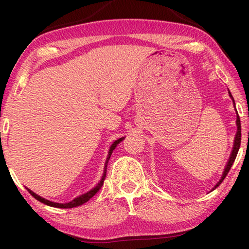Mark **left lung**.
Masks as SVG:
<instances>
[{
  "label": "left lung",
  "instance_id": "left-lung-1",
  "mask_svg": "<svg viewBox=\"0 0 249 249\" xmlns=\"http://www.w3.org/2000/svg\"><path fill=\"white\" fill-rule=\"evenodd\" d=\"M122 141V138H120V140H117V141H115L114 142H113L112 144V146L109 147V150H108V155H107V161H105V169H107V162H108V160H109V157H111V155H112V153H113V150L115 149V147H116V145L119 144V142ZM27 189V191L31 193V195L35 197V199L37 200V201H39V202H41V203H44V204H46V205H49V206H53V208H60V209H70V208H74V206H78V205H81V204H83V203H86L87 201H89L92 196H93L96 192L99 191V189H100V187L98 188L96 187L94 190H91L90 192H88L87 195H83V196H80L79 197H75V199H73L72 201L71 202H69V203H65V204H62V203H56V202H53V201H49V200H47V199H45V197H41L40 196H38V195H36L35 192H33L31 189H28V188H26Z\"/></svg>",
  "mask_w": 249,
  "mask_h": 249
}]
</instances>
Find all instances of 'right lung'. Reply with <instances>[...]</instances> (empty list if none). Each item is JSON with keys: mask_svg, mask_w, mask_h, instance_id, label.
I'll list each match as a JSON object with an SVG mask.
<instances>
[{"mask_svg": "<svg viewBox=\"0 0 249 249\" xmlns=\"http://www.w3.org/2000/svg\"><path fill=\"white\" fill-rule=\"evenodd\" d=\"M231 98H233V96L231 95ZM236 117H237V119H236V125H237V132H236V135H235L233 150H231V156H230L229 161H227V163H226L225 169H224V172H223V175H222V177H221V180L218 181V182L216 183V185H215V187H214V189L217 188L218 185H220V184L222 183V181L224 180V178L226 177V175L229 174V171H230V169H231V165H233V162H234V160H235V158H236V156H237L238 149H239V146H241V135H242V134H241V120H239L238 113H237V116H236ZM102 180H103V179H102ZM102 182H103V181H101L99 185H102ZM214 189H213V190H214Z\"/></svg>", "mask_w": 249, "mask_h": 249, "instance_id": "right-lung-1", "label": "right lung"}]
</instances>
